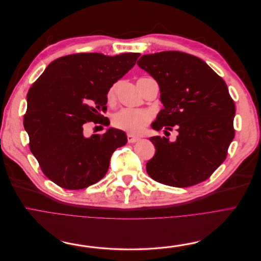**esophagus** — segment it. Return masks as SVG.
Segmentation results:
<instances>
[{"label":"esophagus","instance_id":"esophagus-1","mask_svg":"<svg viewBox=\"0 0 261 261\" xmlns=\"http://www.w3.org/2000/svg\"><path fill=\"white\" fill-rule=\"evenodd\" d=\"M139 140V137H136V136L132 135V134H127V141L129 143H134V142H137Z\"/></svg>","mask_w":261,"mask_h":261}]
</instances>
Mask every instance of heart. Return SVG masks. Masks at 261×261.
Returning <instances> with one entry per match:
<instances>
[{
  "label": "heart",
  "mask_w": 261,
  "mask_h": 261,
  "mask_svg": "<svg viewBox=\"0 0 261 261\" xmlns=\"http://www.w3.org/2000/svg\"><path fill=\"white\" fill-rule=\"evenodd\" d=\"M117 85H113L107 92L108 102L115 100ZM152 120V114L146 109L122 108L114 115L113 125L132 135H140Z\"/></svg>",
  "instance_id": "obj_1"
}]
</instances>
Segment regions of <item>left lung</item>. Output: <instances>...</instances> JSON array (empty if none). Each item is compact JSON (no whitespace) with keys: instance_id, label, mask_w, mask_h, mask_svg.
<instances>
[{"instance_id":"8db88e82","label":"left lung","mask_w":261,"mask_h":261,"mask_svg":"<svg viewBox=\"0 0 261 261\" xmlns=\"http://www.w3.org/2000/svg\"><path fill=\"white\" fill-rule=\"evenodd\" d=\"M137 65L157 82L164 104L152 128L178 132L173 142L150 138L156 152L147 174L179 188L206 180L225 160L234 137L236 108L225 82L204 60L184 52L145 54Z\"/></svg>"}]
</instances>
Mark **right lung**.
I'll return each mask as SVG.
<instances>
[{"mask_svg": "<svg viewBox=\"0 0 261 261\" xmlns=\"http://www.w3.org/2000/svg\"><path fill=\"white\" fill-rule=\"evenodd\" d=\"M139 53L107 56L81 53L49 64L30 88L23 125L30 148L44 175L59 187L79 190L102 179L118 147L127 142L121 129L84 135L87 122L101 120L107 92L135 66Z\"/></svg>", "mask_w": 261, "mask_h": 261, "instance_id": "right-lung-1", "label": "right lung"}]
</instances>
